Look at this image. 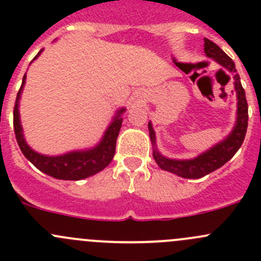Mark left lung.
Listing matches in <instances>:
<instances>
[{"instance_id": "1", "label": "left lung", "mask_w": 261, "mask_h": 261, "mask_svg": "<svg viewBox=\"0 0 261 261\" xmlns=\"http://www.w3.org/2000/svg\"><path fill=\"white\" fill-rule=\"evenodd\" d=\"M204 53L208 58L217 62L221 67L227 69L233 75V86H235L236 98H238V111H236V122L232 131L223 140L208 150L199 154L193 159H170L164 156L156 147V136L152 128V123L149 122V135L152 145V158L159 165L160 169L167 170L181 178L188 179H198L216 169L222 167L235 155V152L243 145L247 128V102L245 97V91L241 86L240 75L238 74L235 63L218 45L208 39L204 38Z\"/></svg>"}]
</instances>
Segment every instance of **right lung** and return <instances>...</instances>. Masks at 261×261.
Returning a JSON list of instances; mask_svg holds the SVG:
<instances>
[{"label": "right lung", "mask_w": 261, "mask_h": 261, "mask_svg": "<svg viewBox=\"0 0 261 261\" xmlns=\"http://www.w3.org/2000/svg\"><path fill=\"white\" fill-rule=\"evenodd\" d=\"M41 51H43V49L36 54L34 60L41 54ZM25 82L26 73L22 78V84H21L16 102H15L14 130L18 146H20L21 151L25 155L26 159L31 164L35 165L40 172L45 173L53 178L63 180H81L103 170L114 159L116 140H117L121 125H122V115L126 111L125 107H121L116 111L109 127L106 128L103 136L96 146L84 150H73V151L65 152L62 155H44L29 146L25 140V136H23L18 107H20L21 93H22Z\"/></svg>", "instance_id": "right-lung-1"}]
</instances>
